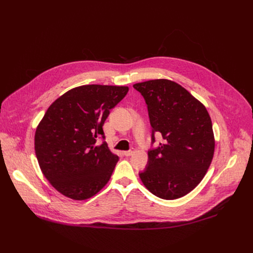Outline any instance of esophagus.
<instances>
[{
    "instance_id": "1",
    "label": "esophagus",
    "mask_w": 253,
    "mask_h": 253,
    "mask_svg": "<svg viewBox=\"0 0 253 253\" xmlns=\"http://www.w3.org/2000/svg\"><path fill=\"white\" fill-rule=\"evenodd\" d=\"M123 154H124V156H126V157L132 156V155L134 154V150H129V151H125Z\"/></svg>"
}]
</instances>
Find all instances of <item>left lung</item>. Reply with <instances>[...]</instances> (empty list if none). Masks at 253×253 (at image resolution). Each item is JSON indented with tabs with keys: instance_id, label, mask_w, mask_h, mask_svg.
Returning a JSON list of instances; mask_svg holds the SVG:
<instances>
[{
	"instance_id": "left-lung-1",
	"label": "left lung",
	"mask_w": 253,
	"mask_h": 253,
	"mask_svg": "<svg viewBox=\"0 0 253 253\" xmlns=\"http://www.w3.org/2000/svg\"><path fill=\"white\" fill-rule=\"evenodd\" d=\"M148 106L152 126L163 142L151 149L145 169L139 172L143 184L155 196L174 200L200 183L214 154V135L205 106L179 84L166 79L133 85Z\"/></svg>"
}]
</instances>
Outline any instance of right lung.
<instances>
[{
    "label": "right lung",
    "mask_w": 253,
    "mask_h": 253,
    "mask_svg": "<svg viewBox=\"0 0 253 253\" xmlns=\"http://www.w3.org/2000/svg\"><path fill=\"white\" fill-rule=\"evenodd\" d=\"M126 86L84 85L53 102L37 127L35 151L43 174L59 193L86 200L108 183L119 157L104 139L110 111L127 94Z\"/></svg>",
    "instance_id": "obj_1"
}]
</instances>
